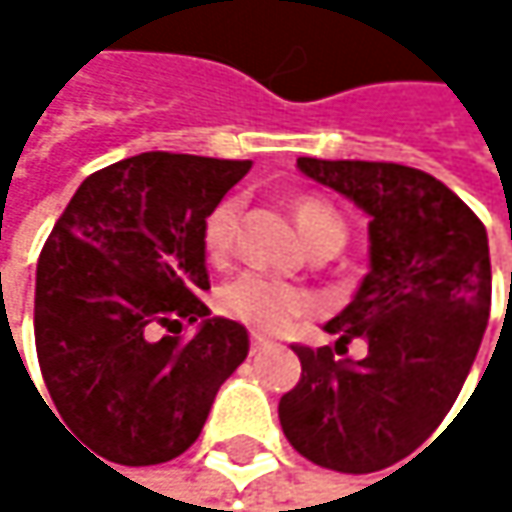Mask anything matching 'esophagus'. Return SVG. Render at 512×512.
<instances>
[{
	"instance_id": "34e87169",
	"label": "esophagus",
	"mask_w": 512,
	"mask_h": 512,
	"mask_svg": "<svg viewBox=\"0 0 512 512\" xmlns=\"http://www.w3.org/2000/svg\"><path fill=\"white\" fill-rule=\"evenodd\" d=\"M269 347H272V344H269L266 338H260V335H255V338H252V356L263 353V350H269Z\"/></svg>"
}]
</instances>
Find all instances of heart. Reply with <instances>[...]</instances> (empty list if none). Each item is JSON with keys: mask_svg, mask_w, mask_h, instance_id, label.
Segmentation results:
<instances>
[{"mask_svg": "<svg viewBox=\"0 0 512 512\" xmlns=\"http://www.w3.org/2000/svg\"><path fill=\"white\" fill-rule=\"evenodd\" d=\"M293 216L311 249L326 246V243L344 246L347 222L329 201L317 195H299L293 201ZM237 222H240V204L234 198L219 201L207 213L204 228H201V243L210 263L228 260L237 240ZM219 308L231 320L255 329L260 335H275L287 329L296 317L314 308V293L299 284L269 278L263 272H243L219 290Z\"/></svg>", "mask_w": 512, "mask_h": 512, "instance_id": "1", "label": "heart"}]
</instances>
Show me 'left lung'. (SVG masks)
I'll return each instance as SVG.
<instances>
[{"label":"left lung","instance_id":"left-lung-1","mask_svg":"<svg viewBox=\"0 0 512 512\" xmlns=\"http://www.w3.org/2000/svg\"><path fill=\"white\" fill-rule=\"evenodd\" d=\"M296 165L370 216V272L323 326L335 347H293L302 379L281 397L278 418L305 460L370 474L421 448L460 397L489 320V240L468 204L427 171L311 156ZM356 337L368 356L335 359Z\"/></svg>","mask_w":512,"mask_h":512}]
</instances>
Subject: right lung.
<instances>
[{
  "mask_svg": "<svg viewBox=\"0 0 512 512\" xmlns=\"http://www.w3.org/2000/svg\"><path fill=\"white\" fill-rule=\"evenodd\" d=\"M249 168L130 156L85 177L55 222L35 278V347L50 412L103 460L180 457L249 356L246 326L210 317L201 299L204 219ZM186 322L199 332L183 342Z\"/></svg>",
  "mask_w": 512,
  "mask_h": 512,
  "instance_id": "right-lung-1",
  "label": "right lung"
}]
</instances>
